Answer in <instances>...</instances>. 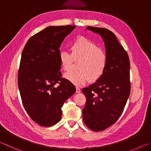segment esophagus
<instances>
[{
    "mask_svg": "<svg viewBox=\"0 0 151 151\" xmlns=\"http://www.w3.org/2000/svg\"><path fill=\"white\" fill-rule=\"evenodd\" d=\"M81 92V90L80 88L76 87V93H80Z\"/></svg>",
    "mask_w": 151,
    "mask_h": 151,
    "instance_id": "esophagus-1",
    "label": "esophagus"
}]
</instances>
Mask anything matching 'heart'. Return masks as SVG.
Instances as JSON below:
<instances>
[{
    "label": "heart",
    "instance_id": "1",
    "mask_svg": "<svg viewBox=\"0 0 151 151\" xmlns=\"http://www.w3.org/2000/svg\"><path fill=\"white\" fill-rule=\"evenodd\" d=\"M71 53L67 51L59 53V60L63 70H72L75 61L81 60L78 64L80 70L65 75V78L71 83L81 86L90 79L96 81L105 73L108 58L105 52L89 39L79 37L70 46Z\"/></svg>",
    "mask_w": 151,
    "mask_h": 151
}]
</instances>
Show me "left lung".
Masks as SVG:
<instances>
[{"instance_id": "left-lung-1", "label": "left lung", "mask_w": 151, "mask_h": 151, "mask_svg": "<svg viewBox=\"0 0 151 151\" xmlns=\"http://www.w3.org/2000/svg\"><path fill=\"white\" fill-rule=\"evenodd\" d=\"M86 29L102 37L108 58L102 77L82 90L86 98L83 110L84 122L90 129L100 131L118 119L127 103L131 90L129 59L110 30L92 26H88Z\"/></svg>"}]
</instances>
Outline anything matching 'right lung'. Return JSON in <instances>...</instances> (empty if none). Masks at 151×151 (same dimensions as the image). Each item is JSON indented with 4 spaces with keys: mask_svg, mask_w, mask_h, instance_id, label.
<instances>
[{
    "mask_svg": "<svg viewBox=\"0 0 151 151\" xmlns=\"http://www.w3.org/2000/svg\"><path fill=\"white\" fill-rule=\"evenodd\" d=\"M75 28L49 26L30 37L23 49L18 88L26 111L40 125L50 127L58 123L63 104L76 92L69 81L61 78L59 57L62 42Z\"/></svg>",
    "mask_w": 151,
    "mask_h": 151,
    "instance_id": "obj_1",
    "label": "right lung"
}]
</instances>
